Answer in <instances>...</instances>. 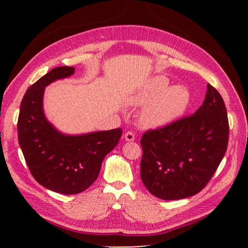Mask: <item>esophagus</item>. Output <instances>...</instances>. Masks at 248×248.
Here are the masks:
<instances>
[{
  "mask_svg": "<svg viewBox=\"0 0 248 248\" xmlns=\"http://www.w3.org/2000/svg\"><path fill=\"white\" fill-rule=\"evenodd\" d=\"M136 137H134V133L132 131H127L124 133V140L125 141H134Z\"/></svg>",
  "mask_w": 248,
  "mask_h": 248,
  "instance_id": "1",
  "label": "esophagus"
}]
</instances>
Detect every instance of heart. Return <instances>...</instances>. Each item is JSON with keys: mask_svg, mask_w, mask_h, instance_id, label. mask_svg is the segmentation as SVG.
Segmentation results:
<instances>
[{"mask_svg": "<svg viewBox=\"0 0 248 248\" xmlns=\"http://www.w3.org/2000/svg\"><path fill=\"white\" fill-rule=\"evenodd\" d=\"M170 87V79L156 75L149 78L141 89L130 97L129 104L145 107L140 123L146 128H157L171 123L183 114L189 103V93L180 86Z\"/></svg>", "mask_w": 248, "mask_h": 248, "instance_id": "b5f03b06", "label": "heart"}]
</instances>
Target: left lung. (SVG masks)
<instances>
[{
  "label": "left lung",
  "instance_id": "obj_1",
  "mask_svg": "<svg viewBox=\"0 0 248 248\" xmlns=\"http://www.w3.org/2000/svg\"><path fill=\"white\" fill-rule=\"evenodd\" d=\"M228 142L223 98L208 84L205 98L195 114L143 133L142 182L151 194L163 200L198 194L219 167Z\"/></svg>",
  "mask_w": 248,
  "mask_h": 248
}]
</instances>
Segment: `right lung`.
I'll return each mask as SVG.
<instances>
[{
    "mask_svg": "<svg viewBox=\"0 0 248 248\" xmlns=\"http://www.w3.org/2000/svg\"><path fill=\"white\" fill-rule=\"evenodd\" d=\"M73 66L52 69L27 90L20 103L17 133L25 161L37 182L63 195L86 190L98 177L105 156L120 140V128L66 136L46 119L45 87L74 73Z\"/></svg>",
    "mask_w": 248,
    "mask_h": 248,
    "instance_id": "right-lung-1",
    "label": "right lung"
}]
</instances>
